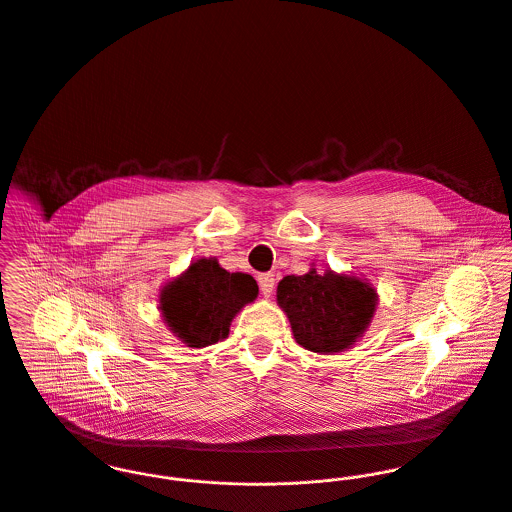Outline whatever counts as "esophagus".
Wrapping results in <instances>:
<instances>
[{
    "instance_id": "34e87169",
    "label": "esophagus",
    "mask_w": 512,
    "mask_h": 512,
    "mask_svg": "<svg viewBox=\"0 0 512 512\" xmlns=\"http://www.w3.org/2000/svg\"><path fill=\"white\" fill-rule=\"evenodd\" d=\"M257 281H259L263 296H265V298H271V294H273V290H275V275H273V273H265V275H259Z\"/></svg>"
}]
</instances>
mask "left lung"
Wrapping results in <instances>:
<instances>
[{
	"label": "left lung",
	"instance_id": "left-lung-1",
	"mask_svg": "<svg viewBox=\"0 0 512 512\" xmlns=\"http://www.w3.org/2000/svg\"><path fill=\"white\" fill-rule=\"evenodd\" d=\"M277 304L296 343L320 355H336L363 338L379 294L367 279L332 269L318 273L312 265L306 275L284 277L277 286Z\"/></svg>",
	"mask_w": 512,
	"mask_h": 512
}]
</instances>
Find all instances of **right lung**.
I'll return each instance as SVG.
<instances>
[{"mask_svg":"<svg viewBox=\"0 0 512 512\" xmlns=\"http://www.w3.org/2000/svg\"><path fill=\"white\" fill-rule=\"evenodd\" d=\"M257 294L251 275L229 273L216 257H202L161 288L159 310L174 338L200 349L226 340L231 320Z\"/></svg>","mask_w":512,"mask_h":512,"instance_id":"obj_1","label":"right lung"}]
</instances>
